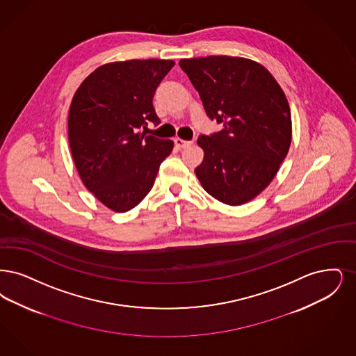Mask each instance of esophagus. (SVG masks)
<instances>
[{"label":"esophagus","mask_w":356,"mask_h":356,"mask_svg":"<svg viewBox=\"0 0 356 356\" xmlns=\"http://www.w3.org/2000/svg\"><path fill=\"white\" fill-rule=\"evenodd\" d=\"M174 142H175L177 147H179V149H185V147L190 146V145L193 143L191 140H185V139L182 138H175L174 139Z\"/></svg>","instance_id":"esophagus-1"}]
</instances>
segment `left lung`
Listing matches in <instances>:
<instances>
[{"mask_svg":"<svg viewBox=\"0 0 356 356\" xmlns=\"http://www.w3.org/2000/svg\"><path fill=\"white\" fill-rule=\"evenodd\" d=\"M179 66L206 114L223 124L220 131L197 140L203 161L195 175L218 201L245 204L271 184L289 153L293 124L287 98L271 73L248 58H184Z\"/></svg>","mask_w":356,"mask_h":356,"instance_id":"1","label":"left lung"}]
</instances>
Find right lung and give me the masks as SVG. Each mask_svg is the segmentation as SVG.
<instances>
[{
    "instance_id": "add662e5",
    "label": "right lung",
    "mask_w": 356,
    "mask_h": 356,
    "mask_svg": "<svg viewBox=\"0 0 356 356\" xmlns=\"http://www.w3.org/2000/svg\"><path fill=\"white\" fill-rule=\"evenodd\" d=\"M171 60L108 62L83 79L67 117L70 152L85 187L115 213L139 204L154 185L171 139L140 133L159 124L153 97Z\"/></svg>"
}]
</instances>
